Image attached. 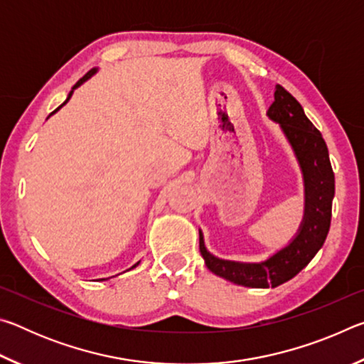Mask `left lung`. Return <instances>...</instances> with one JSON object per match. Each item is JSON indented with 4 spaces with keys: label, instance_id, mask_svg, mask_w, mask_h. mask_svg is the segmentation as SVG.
Masks as SVG:
<instances>
[{
    "label": "left lung",
    "instance_id": "obj_1",
    "mask_svg": "<svg viewBox=\"0 0 364 364\" xmlns=\"http://www.w3.org/2000/svg\"><path fill=\"white\" fill-rule=\"evenodd\" d=\"M268 117L279 123L286 138L297 156L305 181V215L294 241L262 263H241L221 260L205 249L204 236L199 231V249L207 268L234 284L245 287H276L300 273L316 252L323 247L331 226L334 171L329 152L316 127L308 120L299 101L276 86L274 102Z\"/></svg>",
    "mask_w": 364,
    "mask_h": 364
}]
</instances>
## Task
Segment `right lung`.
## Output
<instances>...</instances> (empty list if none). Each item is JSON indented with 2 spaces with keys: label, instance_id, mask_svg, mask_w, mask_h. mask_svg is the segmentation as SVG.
<instances>
[{
  "label": "right lung",
  "instance_id": "right-lung-1",
  "mask_svg": "<svg viewBox=\"0 0 364 364\" xmlns=\"http://www.w3.org/2000/svg\"><path fill=\"white\" fill-rule=\"evenodd\" d=\"M95 73H96V69H91V70H90L88 73H85V75H83L82 78H80V80H78V82H77L75 85H73V88H72V91H70V93H69V96H67V100H65V102H64V104H67V101H69V100H70V96L73 95V90H75V88H78V86H80V85H82L83 82H86V80H88V78H90L91 75H95ZM64 104H60V106H59V107H58L56 110H54V112H58V110H59L60 107H63V106H64ZM54 112H51V114H54ZM138 263H139V262H138ZM138 263H136V264H133V267H132V268H134V267H138ZM132 268H130V269H132ZM101 281H102V279H101Z\"/></svg>",
  "mask_w": 364,
  "mask_h": 364
}]
</instances>
